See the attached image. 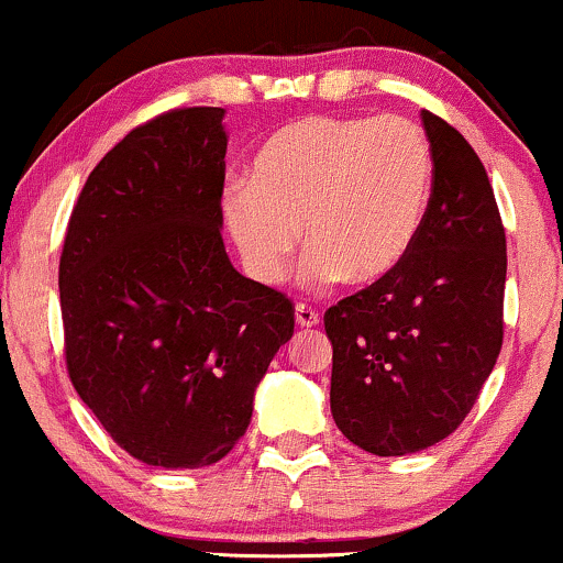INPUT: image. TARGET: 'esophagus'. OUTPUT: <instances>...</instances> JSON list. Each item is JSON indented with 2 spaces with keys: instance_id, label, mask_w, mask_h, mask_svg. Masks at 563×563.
I'll return each instance as SVG.
<instances>
[{
  "instance_id": "1",
  "label": "esophagus",
  "mask_w": 563,
  "mask_h": 563,
  "mask_svg": "<svg viewBox=\"0 0 563 563\" xmlns=\"http://www.w3.org/2000/svg\"><path fill=\"white\" fill-rule=\"evenodd\" d=\"M294 318H296V325H299V328H318L320 325V314L314 312V309L303 307V303L296 307Z\"/></svg>"
}]
</instances>
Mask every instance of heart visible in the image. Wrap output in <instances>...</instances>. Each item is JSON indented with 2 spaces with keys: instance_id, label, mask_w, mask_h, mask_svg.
<instances>
[{
  "instance_id": "1",
  "label": "heart",
  "mask_w": 563,
  "mask_h": 563,
  "mask_svg": "<svg viewBox=\"0 0 563 563\" xmlns=\"http://www.w3.org/2000/svg\"><path fill=\"white\" fill-rule=\"evenodd\" d=\"M434 161L405 119L303 115L260 147L249 183L222 190V217L251 277L273 286L299 245L303 280L367 288L410 254L429 209Z\"/></svg>"
}]
</instances>
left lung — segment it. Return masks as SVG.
<instances>
[{
    "mask_svg": "<svg viewBox=\"0 0 563 563\" xmlns=\"http://www.w3.org/2000/svg\"><path fill=\"white\" fill-rule=\"evenodd\" d=\"M434 183L410 254L386 280L325 312L331 412L373 455H410L450 437L503 346L506 232L479 156L421 113Z\"/></svg>",
    "mask_w": 563,
    "mask_h": 563,
    "instance_id": "left-lung-1",
    "label": "left lung"
}]
</instances>
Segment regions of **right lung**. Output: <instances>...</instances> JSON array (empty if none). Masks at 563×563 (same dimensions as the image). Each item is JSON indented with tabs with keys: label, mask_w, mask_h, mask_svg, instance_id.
I'll return each mask as SVG.
<instances>
[{
	"label": "right lung",
	"mask_w": 563,
	"mask_h": 563,
	"mask_svg": "<svg viewBox=\"0 0 563 563\" xmlns=\"http://www.w3.org/2000/svg\"><path fill=\"white\" fill-rule=\"evenodd\" d=\"M222 121L224 108H185L132 129L89 174L63 243L68 376L147 466L222 461L294 335L286 296L224 251Z\"/></svg>",
	"instance_id": "right-lung-1"
}]
</instances>
